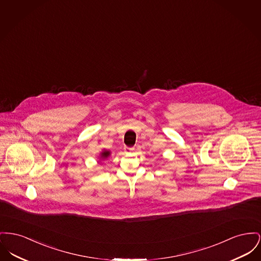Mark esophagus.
<instances>
[{"label": "esophagus", "instance_id": "obj_1", "mask_svg": "<svg viewBox=\"0 0 261 261\" xmlns=\"http://www.w3.org/2000/svg\"><path fill=\"white\" fill-rule=\"evenodd\" d=\"M124 150H125V152L126 153H130L132 150H133V148H129V147H125L124 148Z\"/></svg>", "mask_w": 261, "mask_h": 261}]
</instances>
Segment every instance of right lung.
I'll list each match as a JSON object with an SVG mask.
<instances>
[{"label": "right lung", "instance_id": "add662e5", "mask_svg": "<svg viewBox=\"0 0 261 261\" xmlns=\"http://www.w3.org/2000/svg\"><path fill=\"white\" fill-rule=\"evenodd\" d=\"M110 153H111V152L109 151V150H106V149H103L101 152H100V153H99V155H98V162L100 163L101 161H105V160H107L108 159V156L110 155Z\"/></svg>", "mask_w": 261, "mask_h": 261}]
</instances>
